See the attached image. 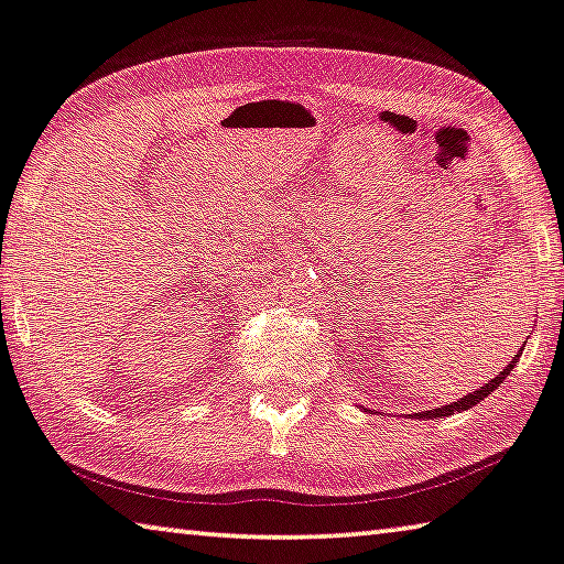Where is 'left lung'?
I'll list each match as a JSON object with an SVG mask.
<instances>
[{
  "instance_id": "1",
  "label": "left lung",
  "mask_w": 564,
  "mask_h": 564,
  "mask_svg": "<svg viewBox=\"0 0 564 564\" xmlns=\"http://www.w3.org/2000/svg\"><path fill=\"white\" fill-rule=\"evenodd\" d=\"M522 355V352H520ZM520 355H514V359L510 365H507L500 375L495 377V380H490L487 384H482L479 387V390H475V392H469V394H465L463 400H457V402H452V404H445V408H437V410H427V412H420V414H414V417H447V414H455V412H463V410H469L473 408V404H477V402H482L487 394H492V390H497V387H500L502 382H505V377L512 372V367L517 365V359H520Z\"/></svg>"
}]
</instances>
